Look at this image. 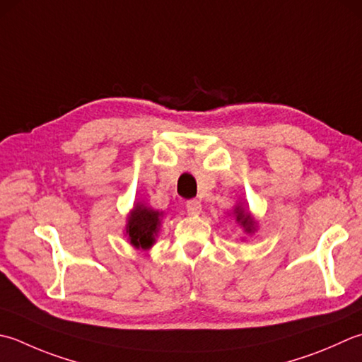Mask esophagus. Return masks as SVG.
Here are the masks:
<instances>
[{
    "label": "esophagus",
    "mask_w": 362,
    "mask_h": 362,
    "mask_svg": "<svg viewBox=\"0 0 362 362\" xmlns=\"http://www.w3.org/2000/svg\"><path fill=\"white\" fill-rule=\"evenodd\" d=\"M201 210H202V205L197 199L187 201V211L189 215H199Z\"/></svg>",
    "instance_id": "1"
}]
</instances>
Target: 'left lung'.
I'll return each mask as SVG.
<instances>
[{"instance_id":"left-lung-1","label":"left lung","mask_w":362,"mask_h":362,"mask_svg":"<svg viewBox=\"0 0 362 362\" xmlns=\"http://www.w3.org/2000/svg\"><path fill=\"white\" fill-rule=\"evenodd\" d=\"M235 214H237V221L242 223V226L247 232H251L254 229V221L250 216V214H245L243 209H240V207L235 209Z\"/></svg>"}]
</instances>
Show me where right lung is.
<instances>
[{"label": "right lung", "mask_w": 362, "mask_h": 362, "mask_svg": "<svg viewBox=\"0 0 362 362\" xmlns=\"http://www.w3.org/2000/svg\"><path fill=\"white\" fill-rule=\"evenodd\" d=\"M160 215L161 214H158V211L136 204V207L133 209L130 215L129 226H127V233H129L130 243L133 246L147 250L153 245V237L160 224Z\"/></svg>", "instance_id": "right-lung-1"}]
</instances>
